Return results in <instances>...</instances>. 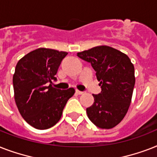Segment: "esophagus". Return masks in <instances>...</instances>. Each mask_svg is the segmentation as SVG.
<instances>
[{"label": "esophagus", "instance_id": "esophagus-1", "mask_svg": "<svg viewBox=\"0 0 157 157\" xmlns=\"http://www.w3.org/2000/svg\"><path fill=\"white\" fill-rule=\"evenodd\" d=\"M76 94H83V92H82V91L78 90H76Z\"/></svg>", "mask_w": 157, "mask_h": 157}]
</instances>
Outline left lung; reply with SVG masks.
Returning a JSON list of instances; mask_svg holds the SVG:
<instances>
[{
	"instance_id": "obj_1",
	"label": "left lung",
	"mask_w": 157,
	"mask_h": 157,
	"mask_svg": "<svg viewBox=\"0 0 157 157\" xmlns=\"http://www.w3.org/2000/svg\"><path fill=\"white\" fill-rule=\"evenodd\" d=\"M90 63L102 91L93 94L94 102L86 108L89 119L101 129H112L121 121L131 103L135 77L134 67L126 54L100 45L77 53Z\"/></svg>"
}]
</instances>
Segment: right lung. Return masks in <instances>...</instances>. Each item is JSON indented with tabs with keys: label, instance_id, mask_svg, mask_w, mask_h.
Returning a JSON list of instances; mask_svg holds the SVG:
<instances>
[{
	"label": "right lung",
	"instance_id": "1",
	"mask_svg": "<svg viewBox=\"0 0 157 157\" xmlns=\"http://www.w3.org/2000/svg\"><path fill=\"white\" fill-rule=\"evenodd\" d=\"M64 51L39 48L18 62L13 76L14 100L23 118L37 129L58 123L75 90H61L52 86Z\"/></svg>",
	"mask_w": 157,
	"mask_h": 157
}]
</instances>
